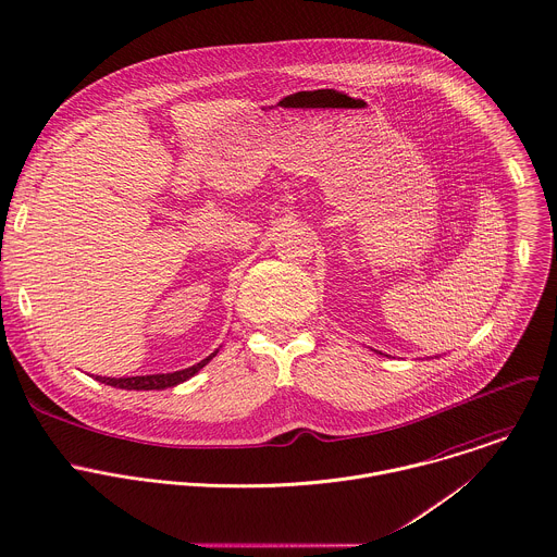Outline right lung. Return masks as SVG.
Instances as JSON below:
<instances>
[{"label": "right lung", "mask_w": 557, "mask_h": 557, "mask_svg": "<svg viewBox=\"0 0 557 557\" xmlns=\"http://www.w3.org/2000/svg\"><path fill=\"white\" fill-rule=\"evenodd\" d=\"M218 352V350H215ZM209 355L207 359H202L200 363L191 366V368H185V370H176V372H168V374H146V376H120V379H110V376H97V381L101 383H108L112 387H120V389H165V387H174L187 379H191L198 370H202L213 357Z\"/></svg>", "instance_id": "1"}]
</instances>
